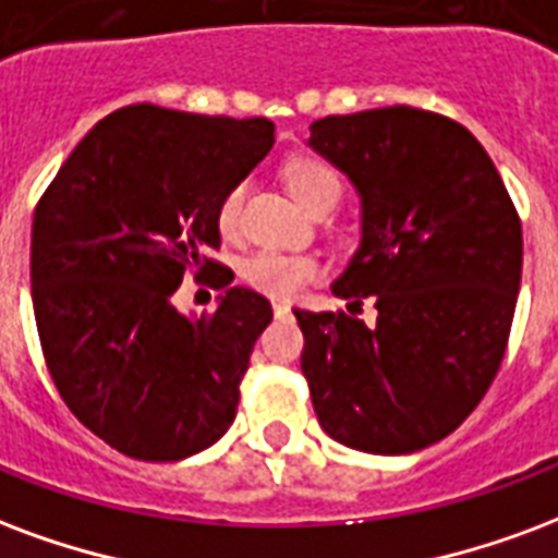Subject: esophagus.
I'll return each mask as SVG.
<instances>
[{
  "instance_id": "1",
  "label": "esophagus",
  "mask_w": 558,
  "mask_h": 558,
  "mask_svg": "<svg viewBox=\"0 0 558 558\" xmlns=\"http://www.w3.org/2000/svg\"><path fill=\"white\" fill-rule=\"evenodd\" d=\"M271 311H275V316H287V313L292 311L290 304H287V301H275V304H271Z\"/></svg>"
}]
</instances>
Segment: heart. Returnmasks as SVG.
<instances>
[{
	"mask_svg": "<svg viewBox=\"0 0 558 558\" xmlns=\"http://www.w3.org/2000/svg\"><path fill=\"white\" fill-rule=\"evenodd\" d=\"M287 185L295 195L299 204L307 209H319L325 204H337L342 195V180L331 165L319 159H292L283 168ZM242 201H245V183H236L227 189L216 206V225L221 236H236L239 221H242ZM239 275L247 287L266 292V295H299L316 275L319 263L304 254H283L278 247H259L254 254H247L239 266Z\"/></svg>",
	"mask_w": 558,
	"mask_h": 558,
	"instance_id": "1",
	"label": "heart"
}]
</instances>
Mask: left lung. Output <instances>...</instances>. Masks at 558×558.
<instances>
[{
	"label": "left lung",
	"mask_w": 558,
	"mask_h": 558,
	"mask_svg": "<svg viewBox=\"0 0 558 558\" xmlns=\"http://www.w3.org/2000/svg\"><path fill=\"white\" fill-rule=\"evenodd\" d=\"M311 147L363 204L357 254L333 283L374 295L379 319L295 311L301 373L322 428L345 447L405 456L456 432L488 393L509 345L523 233L485 147L414 106L328 114Z\"/></svg>",
	"instance_id": "1"
}]
</instances>
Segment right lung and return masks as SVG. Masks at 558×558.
Here are the masks:
<instances>
[{
  "instance_id": "1",
  "label": "right lung",
  "mask_w": 558,
  "mask_h": 558,
  "mask_svg": "<svg viewBox=\"0 0 558 558\" xmlns=\"http://www.w3.org/2000/svg\"><path fill=\"white\" fill-rule=\"evenodd\" d=\"M271 144L268 118L138 102L102 118L37 201L32 304L44 361L73 416L123 456L180 461L236 420L271 304L230 287L216 311L189 319L171 295L189 271L216 290L233 280L206 257L221 245L216 206Z\"/></svg>"
}]
</instances>
